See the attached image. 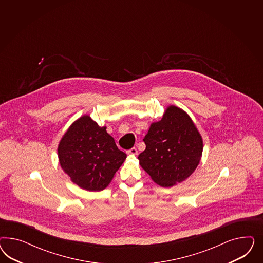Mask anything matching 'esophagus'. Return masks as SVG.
I'll use <instances>...</instances> for the list:
<instances>
[{"instance_id":"obj_1","label":"esophagus","mask_w":263,"mask_h":263,"mask_svg":"<svg viewBox=\"0 0 263 263\" xmlns=\"http://www.w3.org/2000/svg\"><path fill=\"white\" fill-rule=\"evenodd\" d=\"M127 154H129V155H137L138 154V151H137L136 147H132L129 151H127Z\"/></svg>"}]
</instances>
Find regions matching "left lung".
<instances>
[{
  "label": "left lung",
  "instance_id": "8db88e82",
  "mask_svg": "<svg viewBox=\"0 0 263 263\" xmlns=\"http://www.w3.org/2000/svg\"><path fill=\"white\" fill-rule=\"evenodd\" d=\"M140 165L162 187L180 183L194 173L202 154V139L191 118L180 108L167 107L144 137Z\"/></svg>",
  "mask_w": 263,
  "mask_h": 263
}]
</instances>
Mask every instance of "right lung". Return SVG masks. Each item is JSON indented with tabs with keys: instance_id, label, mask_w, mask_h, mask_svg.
Returning <instances> with one entry per match:
<instances>
[{
	"instance_id": "right-lung-1",
	"label": "right lung",
	"mask_w": 263,
	"mask_h": 263,
	"mask_svg": "<svg viewBox=\"0 0 263 263\" xmlns=\"http://www.w3.org/2000/svg\"><path fill=\"white\" fill-rule=\"evenodd\" d=\"M58 155L72 181L87 191H102L120 168L126 154L88 116L74 121L62 138Z\"/></svg>"
}]
</instances>
